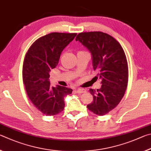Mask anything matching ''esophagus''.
I'll list each match as a JSON object with an SVG mask.
<instances>
[{
  "label": "esophagus",
  "instance_id": "esophagus-1",
  "mask_svg": "<svg viewBox=\"0 0 151 151\" xmlns=\"http://www.w3.org/2000/svg\"><path fill=\"white\" fill-rule=\"evenodd\" d=\"M75 91L77 92L78 93H86V90L85 89H76Z\"/></svg>",
  "mask_w": 151,
  "mask_h": 151
}]
</instances>
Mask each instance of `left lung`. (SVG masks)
Masks as SVG:
<instances>
[{
  "mask_svg": "<svg viewBox=\"0 0 151 151\" xmlns=\"http://www.w3.org/2000/svg\"><path fill=\"white\" fill-rule=\"evenodd\" d=\"M91 53L92 65L101 80V87L89 89L93 100L87 107L95 114L104 115L117 106L125 94L128 83V65L119 43L102 32L78 34L76 38Z\"/></svg>",
  "mask_w": 151,
  "mask_h": 151,
  "instance_id": "left-lung-1",
  "label": "left lung"
}]
</instances>
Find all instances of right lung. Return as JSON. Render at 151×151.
I'll use <instances>...</instances> for the list:
<instances>
[{
  "instance_id": "obj_1",
  "label": "right lung",
  "mask_w": 151,
  "mask_h": 151,
  "mask_svg": "<svg viewBox=\"0 0 151 151\" xmlns=\"http://www.w3.org/2000/svg\"><path fill=\"white\" fill-rule=\"evenodd\" d=\"M76 33L53 32L38 38L29 48L23 64V81L29 99L40 111L55 115L64 109V97L71 88L52 87L50 72L59 62L63 50L75 38Z\"/></svg>"
}]
</instances>
